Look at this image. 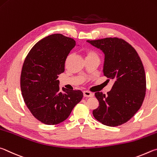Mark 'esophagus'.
Returning <instances> with one entry per match:
<instances>
[{"label":"esophagus","mask_w":157,"mask_h":157,"mask_svg":"<svg viewBox=\"0 0 157 157\" xmlns=\"http://www.w3.org/2000/svg\"><path fill=\"white\" fill-rule=\"evenodd\" d=\"M83 96L86 97H91L94 96L93 93L90 92L89 91H83Z\"/></svg>","instance_id":"esophagus-1"}]
</instances>
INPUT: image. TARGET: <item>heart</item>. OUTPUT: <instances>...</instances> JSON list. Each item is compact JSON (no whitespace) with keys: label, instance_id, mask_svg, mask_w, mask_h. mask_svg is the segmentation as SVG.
I'll return each instance as SVG.
<instances>
[{"label":"heart","instance_id":"obj_1","mask_svg":"<svg viewBox=\"0 0 157 157\" xmlns=\"http://www.w3.org/2000/svg\"><path fill=\"white\" fill-rule=\"evenodd\" d=\"M86 59H90V58H98V56L97 52L94 50H91V49H89V50H87L86 52ZM69 59V56L67 57V60Z\"/></svg>","mask_w":157,"mask_h":157}]
</instances>
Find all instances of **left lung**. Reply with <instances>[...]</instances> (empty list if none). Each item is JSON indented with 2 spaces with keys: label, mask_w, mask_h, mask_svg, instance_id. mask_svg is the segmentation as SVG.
<instances>
[{
  "label": "left lung",
  "mask_w": 157,
  "mask_h": 157,
  "mask_svg": "<svg viewBox=\"0 0 157 157\" xmlns=\"http://www.w3.org/2000/svg\"><path fill=\"white\" fill-rule=\"evenodd\" d=\"M87 41L103 51V74L114 81L107 95L95 92L99 105L93 110V116L103 125H122L136 113L144 102L146 78L141 60L135 49L121 38Z\"/></svg>",
  "instance_id": "8db88e82"
}]
</instances>
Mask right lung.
<instances>
[{
	"instance_id": "right-lung-1",
	"label": "right lung",
	"mask_w": 157,
	"mask_h": 157,
	"mask_svg": "<svg viewBox=\"0 0 157 157\" xmlns=\"http://www.w3.org/2000/svg\"><path fill=\"white\" fill-rule=\"evenodd\" d=\"M73 38L54 34L38 41L27 54L22 67L21 89L27 108L46 125L64 121L81 101V90H60L59 75L65 71Z\"/></svg>"
}]
</instances>
